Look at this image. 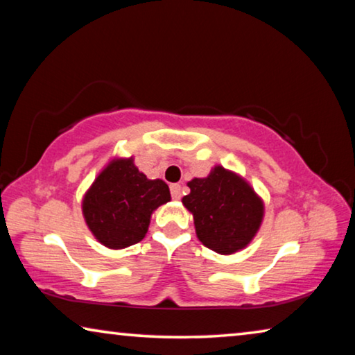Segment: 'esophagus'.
<instances>
[{
  "mask_svg": "<svg viewBox=\"0 0 355 355\" xmlns=\"http://www.w3.org/2000/svg\"><path fill=\"white\" fill-rule=\"evenodd\" d=\"M171 194L175 200H178L182 197V186L180 184H171Z\"/></svg>",
  "mask_w": 355,
  "mask_h": 355,
  "instance_id": "1",
  "label": "esophagus"
}]
</instances>
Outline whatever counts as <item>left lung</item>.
Listing matches in <instances>:
<instances>
[{
	"label": "left lung",
	"instance_id": "left-lung-1",
	"mask_svg": "<svg viewBox=\"0 0 355 355\" xmlns=\"http://www.w3.org/2000/svg\"><path fill=\"white\" fill-rule=\"evenodd\" d=\"M182 202L194 218L196 235L208 249L232 255L248 248L264 216V203L245 178L214 166L205 178L188 182Z\"/></svg>",
	"mask_w": 355,
	"mask_h": 355
}]
</instances>
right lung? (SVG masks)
Wrapping results in <instances>:
<instances>
[{"instance_id":"right-lung-1","label":"right lung","mask_w":355,"mask_h":355,"mask_svg":"<svg viewBox=\"0 0 355 355\" xmlns=\"http://www.w3.org/2000/svg\"><path fill=\"white\" fill-rule=\"evenodd\" d=\"M171 202L163 180H148L135 158H112L83 197L84 220L98 243L107 249H125L139 243L158 207Z\"/></svg>"}]
</instances>
